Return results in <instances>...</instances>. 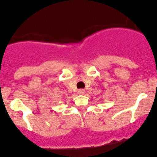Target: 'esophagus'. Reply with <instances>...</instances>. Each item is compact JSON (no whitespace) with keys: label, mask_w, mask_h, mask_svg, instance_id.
<instances>
[{"label":"esophagus","mask_w":157,"mask_h":157,"mask_svg":"<svg viewBox=\"0 0 157 157\" xmlns=\"http://www.w3.org/2000/svg\"><path fill=\"white\" fill-rule=\"evenodd\" d=\"M78 94H80V95H82V94H85V90H78Z\"/></svg>","instance_id":"1"}]
</instances>
